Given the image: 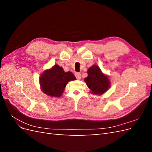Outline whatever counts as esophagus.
Returning a JSON list of instances; mask_svg holds the SVG:
<instances>
[{"label": "esophagus", "instance_id": "1", "mask_svg": "<svg viewBox=\"0 0 152 152\" xmlns=\"http://www.w3.org/2000/svg\"><path fill=\"white\" fill-rule=\"evenodd\" d=\"M75 77L77 78V79L79 80V79H81V74H80V73L77 72V73H75Z\"/></svg>", "mask_w": 152, "mask_h": 152}]
</instances>
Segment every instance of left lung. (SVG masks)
I'll return each instance as SVG.
<instances>
[{
  "label": "left lung",
  "instance_id": "8db88e82",
  "mask_svg": "<svg viewBox=\"0 0 152 152\" xmlns=\"http://www.w3.org/2000/svg\"><path fill=\"white\" fill-rule=\"evenodd\" d=\"M88 76L85 78V82L87 87L95 94H102L108 90L110 87L108 78L103 75L100 68L93 65L88 69Z\"/></svg>",
  "mask_w": 152,
  "mask_h": 152
}]
</instances>
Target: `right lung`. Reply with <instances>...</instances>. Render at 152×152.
I'll return each mask as SVG.
<instances>
[{
	"label": "right lung",
	"mask_w": 152,
	"mask_h": 152,
	"mask_svg": "<svg viewBox=\"0 0 152 152\" xmlns=\"http://www.w3.org/2000/svg\"><path fill=\"white\" fill-rule=\"evenodd\" d=\"M75 79V77L71 72H65L63 68L55 65L50 70L44 72L40 77V84L41 89L45 94L59 97L68 82Z\"/></svg>",
	"instance_id": "right-lung-1"
}]
</instances>
